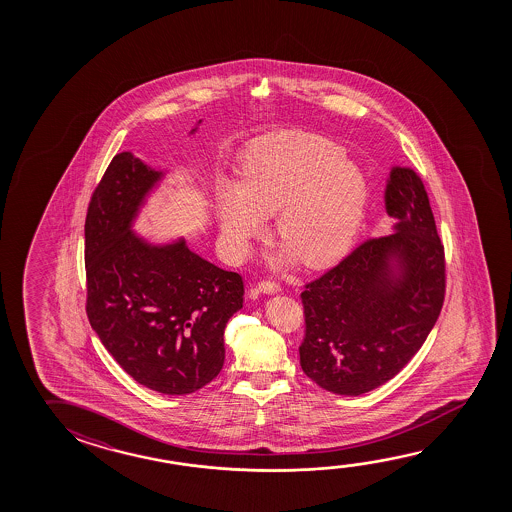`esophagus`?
<instances>
[{
  "mask_svg": "<svg viewBox=\"0 0 512 512\" xmlns=\"http://www.w3.org/2000/svg\"><path fill=\"white\" fill-rule=\"evenodd\" d=\"M259 291L264 294H277L282 291L280 285L277 282H271V280H262L259 282Z\"/></svg>",
  "mask_w": 512,
  "mask_h": 512,
  "instance_id": "esophagus-1",
  "label": "esophagus"
}]
</instances>
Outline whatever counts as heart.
Wrapping results in <instances>:
<instances>
[{"instance_id": "1", "label": "heart", "mask_w": 512, "mask_h": 512, "mask_svg": "<svg viewBox=\"0 0 512 512\" xmlns=\"http://www.w3.org/2000/svg\"><path fill=\"white\" fill-rule=\"evenodd\" d=\"M366 198L364 175L339 144L280 132L244 151L237 184L219 185L216 218L230 253L244 257L266 232L264 216L278 211L277 232L289 250L277 264L298 255L309 268H325L353 243Z\"/></svg>"}]
</instances>
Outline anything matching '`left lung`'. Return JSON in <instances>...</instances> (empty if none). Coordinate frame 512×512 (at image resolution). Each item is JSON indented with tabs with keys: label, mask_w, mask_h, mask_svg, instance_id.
I'll list each match as a JSON object with an SVG mask.
<instances>
[{
	"label": "left lung",
	"mask_w": 512,
	"mask_h": 512,
	"mask_svg": "<svg viewBox=\"0 0 512 512\" xmlns=\"http://www.w3.org/2000/svg\"><path fill=\"white\" fill-rule=\"evenodd\" d=\"M384 202L393 234L362 243L302 293L300 364L330 393L359 396L398 375L443 307V243L418 173L391 168Z\"/></svg>",
	"instance_id": "obj_1"
}]
</instances>
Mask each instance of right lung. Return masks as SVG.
I'll use <instances>...</instances> for the list:
<instances>
[{
  "instance_id": "right-lung-1",
  "label": "right lung",
  "mask_w": 512,
  "mask_h": 512,
  "mask_svg": "<svg viewBox=\"0 0 512 512\" xmlns=\"http://www.w3.org/2000/svg\"><path fill=\"white\" fill-rule=\"evenodd\" d=\"M166 173L123 151L96 187L85 218L87 318L130 377L176 396L218 377L244 287L239 273L191 252L184 237L151 243L135 232Z\"/></svg>"
}]
</instances>
